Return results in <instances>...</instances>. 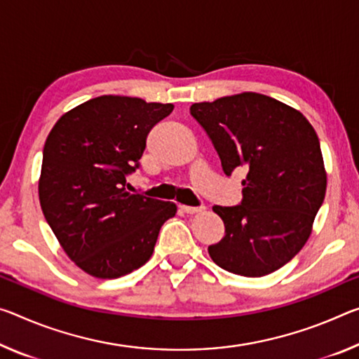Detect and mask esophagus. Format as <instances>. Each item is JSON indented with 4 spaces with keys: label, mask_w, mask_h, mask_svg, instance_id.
I'll return each mask as SVG.
<instances>
[{
    "label": "esophagus",
    "mask_w": 359,
    "mask_h": 359,
    "mask_svg": "<svg viewBox=\"0 0 359 359\" xmlns=\"http://www.w3.org/2000/svg\"><path fill=\"white\" fill-rule=\"evenodd\" d=\"M180 209L184 210L185 214H196V212H201L204 208H201V206H180Z\"/></svg>",
    "instance_id": "obj_1"
}]
</instances>
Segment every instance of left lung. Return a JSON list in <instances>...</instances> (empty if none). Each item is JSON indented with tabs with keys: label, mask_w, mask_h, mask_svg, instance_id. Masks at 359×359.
Masks as SVG:
<instances>
[{
	"label": "left lung",
	"mask_w": 359,
	"mask_h": 359,
	"mask_svg": "<svg viewBox=\"0 0 359 359\" xmlns=\"http://www.w3.org/2000/svg\"><path fill=\"white\" fill-rule=\"evenodd\" d=\"M222 169L248 170L243 200L214 206L225 236L208 248L220 269L249 278L286 265L309 240L326 195L321 147L302 113L269 95L243 93L190 107Z\"/></svg>",
	"instance_id": "left-lung-1"
}]
</instances>
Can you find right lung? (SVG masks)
Segmentation results:
<instances>
[{
  "instance_id": "add662e5",
  "label": "right lung",
  "mask_w": 359,
  "mask_h": 359,
  "mask_svg": "<svg viewBox=\"0 0 359 359\" xmlns=\"http://www.w3.org/2000/svg\"><path fill=\"white\" fill-rule=\"evenodd\" d=\"M172 108L102 95L65 113L49 133L39 203L68 257L89 275L111 280L137 270L177 212L174 203L126 191L147 135Z\"/></svg>"
}]
</instances>
